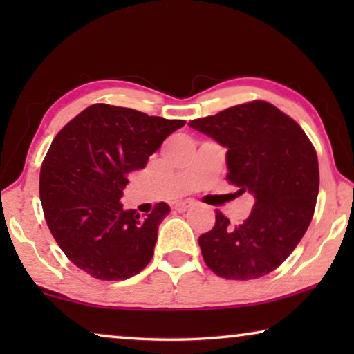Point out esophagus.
Wrapping results in <instances>:
<instances>
[{
  "instance_id": "obj_1",
  "label": "esophagus",
  "mask_w": 354,
  "mask_h": 354,
  "mask_svg": "<svg viewBox=\"0 0 354 354\" xmlns=\"http://www.w3.org/2000/svg\"><path fill=\"white\" fill-rule=\"evenodd\" d=\"M192 205H193L192 201H182V203H177V205H174V209H176L177 212H183V211H187Z\"/></svg>"
}]
</instances>
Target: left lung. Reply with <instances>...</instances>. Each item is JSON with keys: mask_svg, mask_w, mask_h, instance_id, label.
I'll return each mask as SVG.
<instances>
[{"mask_svg": "<svg viewBox=\"0 0 354 354\" xmlns=\"http://www.w3.org/2000/svg\"><path fill=\"white\" fill-rule=\"evenodd\" d=\"M227 148V180L254 196L240 225L216 212V224L198 239L212 272L251 280L277 269L311 224L319 193L313 143L292 118L266 101L232 106L188 122Z\"/></svg>", "mask_w": 354, "mask_h": 354, "instance_id": "left-lung-1", "label": "left lung"}]
</instances>
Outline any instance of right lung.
Returning <instances> with one entry per match:
<instances>
[{"mask_svg":"<svg viewBox=\"0 0 354 354\" xmlns=\"http://www.w3.org/2000/svg\"><path fill=\"white\" fill-rule=\"evenodd\" d=\"M185 120L130 108L93 104L71 120L48 149L40 171V200L56 243L77 268L100 280H125L147 268L166 203L140 217L120 198L130 172Z\"/></svg>","mask_w":354,"mask_h":354,"instance_id":"1","label":"right lung"}]
</instances>
